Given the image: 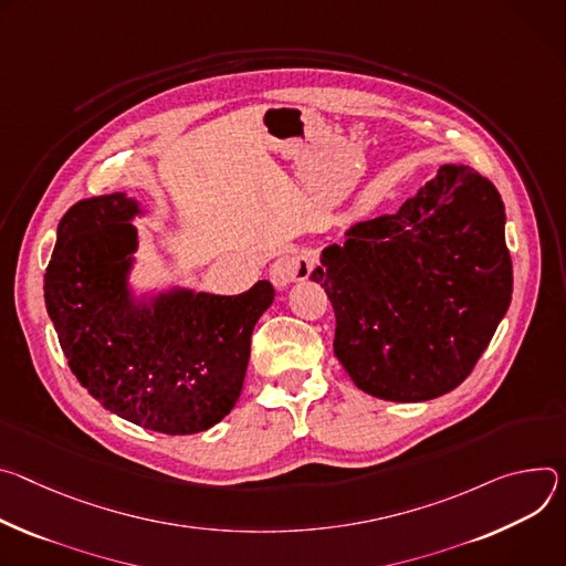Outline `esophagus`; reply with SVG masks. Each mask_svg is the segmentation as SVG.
Wrapping results in <instances>:
<instances>
[{
	"label": "esophagus",
	"instance_id": "1",
	"mask_svg": "<svg viewBox=\"0 0 566 566\" xmlns=\"http://www.w3.org/2000/svg\"><path fill=\"white\" fill-rule=\"evenodd\" d=\"M315 263H317V259L312 256V251H307V249L290 251V254H285L272 263L270 281L274 283V287L283 290L294 281L307 279L312 268H315Z\"/></svg>",
	"mask_w": 566,
	"mask_h": 566
}]
</instances>
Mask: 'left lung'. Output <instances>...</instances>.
Listing matches in <instances>:
<instances>
[{
  "instance_id": "left-lung-1",
  "label": "left lung",
  "mask_w": 566,
  "mask_h": 566,
  "mask_svg": "<svg viewBox=\"0 0 566 566\" xmlns=\"http://www.w3.org/2000/svg\"><path fill=\"white\" fill-rule=\"evenodd\" d=\"M492 181L446 164L396 213L357 222L310 274L335 307V355L357 389L422 402L457 389L513 296Z\"/></svg>"
}]
</instances>
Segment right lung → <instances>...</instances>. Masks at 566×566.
I'll list each match as a JSON object with an SVG mask.
<instances>
[{
	"label": "right lung",
	"instance_id": "right-lung-1",
	"mask_svg": "<svg viewBox=\"0 0 566 566\" xmlns=\"http://www.w3.org/2000/svg\"><path fill=\"white\" fill-rule=\"evenodd\" d=\"M125 193L74 205L57 224L44 303L76 380L112 413L170 436L220 422L242 391L251 333L274 287L135 296L142 216Z\"/></svg>",
	"mask_w": 566,
	"mask_h": 566
}]
</instances>
